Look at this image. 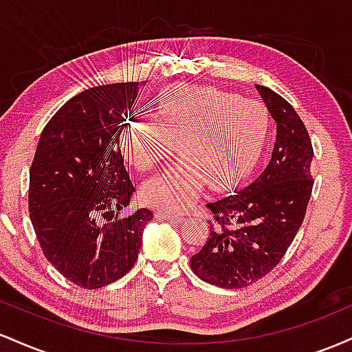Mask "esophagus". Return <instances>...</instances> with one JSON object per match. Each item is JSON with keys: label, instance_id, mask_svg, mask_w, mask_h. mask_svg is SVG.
I'll use <instances>...</instances> for the list:
<instances>
[{"label": "esophagus", "instance_id": "1", "mask_svg": "<svg viewBox=\"0 0 352 352\" xmlns=\"http://www.w3.org/2000/svg\"><path fill=\"white\" fill-rule=\"evenodd\" d=\"M157 217L165 218V220L172 221V223H180V221H184V215H179V213L162 212V210H159V212H157Z\"/></svg>", "mask_w": 352, "mask_h": 352}]
</instances>
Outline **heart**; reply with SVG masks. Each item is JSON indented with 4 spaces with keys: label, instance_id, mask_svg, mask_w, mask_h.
<instances>
[{
    "label": "heart",
    "instance_id": "obj_1",
    "mask_svg": "<svg viewBox=\"0 0 352 352\" xmlns=\"http://www.w3.org/2000/svg\"><path fill=\"white\" fill-rule=\"evenodd\" d=\"M268 114L258 100L215 87L173 84L162 89L153 116L134 114L122 124V155L140 172L153 170L177 151L168 170L144 185L151 204L182 212L208 184L220 190L252 172L263 151Z\"/></svg>",
    "mask_w": 352,
    "mask_h": 352
}]
</instances>
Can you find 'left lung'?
Wrapping results in <instances>:
<instances>
[{
  "label": "left lung",
  "instance_id": "8db88e82",
  "mask_svg": "<svg viewBox=\"0 0 352 352\" xmlns=\"http://www.w3.org/2000/svg\"><path fill=\"white\" fill-rule=\"evenodd\" d=\"M276 122L268 167L240 192L207 204L210 233L190 268L200 280L238 289L268 274L293 243L313 192V145L292 104L256 86Z\"/></svg>",
  "mask_w": 352,
  "mask_h": 352
}]
</instances>
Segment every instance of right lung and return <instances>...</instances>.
Instances as JSON below:
<instances>
[{"mask_svg": "<svg viewBox=\"0 0 352 352\" xmlns=\"http://www.w3.org/2000/svg\"><path fill=\"white\" fill-rule=\"evenodd\" d=\"M137 82L86 89L43 129L30 168V218L44 256L66 280L102 288L131 272L153 218L129 217L134 185L119 135L137 98Z\"/></svg>", "mask_w": 352, "mask_h": 352, "instance_id": "add662e5", "label": "right lung"}]
</instances>
